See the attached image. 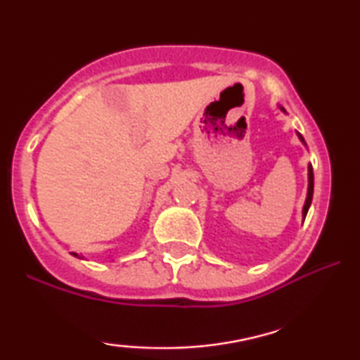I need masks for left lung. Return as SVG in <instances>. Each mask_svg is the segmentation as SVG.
<instances>
[{
	"label": "left lung",
	"mask_w": 360,
	"mask_h": 360,
	"mask_svg": "<svg viewBox=\"0 0 360 360\" xmlns=\"http://www.w3.org/2000/svg\"><path fill=\"white\" fill-rule=\"evenodd\" d=\"M280 110H282L285 112V110L282 106H280ZM300 139H302V142L304 144V139L302 136L298 134ZM313 186H314V180H313V167L308 165V195H307V201H304V206H303V219L307 218V213L309 210V205H311V200H313Z\"/></svg>",
	"instance_id": "8db88e82"
}]
</instances>
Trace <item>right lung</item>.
<instances>
[{
	"label": "right lung",
	"mask_w": 360,
	"mask_h": 360,
	"mask_svg": "<svg viewBox=\"0 0 360 360\" xmlns=\"http://www.w3.org/2000/svg\"><path fill=\"white\" fill-rule=\"evenodd\" d=\"M72 254H73V255H75V257H78V254H75V252H72Z\"/></svg>",
	"instance_id": "right-lung-1"
}]
</instances>
